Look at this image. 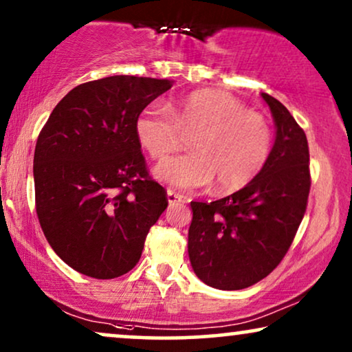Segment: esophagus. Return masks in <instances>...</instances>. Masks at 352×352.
<instances>
[{
	"instance_id": "1",
	"label": "esophagus",
	"mask_w": 352,
	"mask_h": 352,
	"mask_svg": "<svg viewBox=\"0 0 352 352\" xmlns=\"http://www.w3.org/2000/svg\"><path fill=\"white\" fill-rule=\"evenodd\" d=\"M166 195H168V201H170V205L181 204V201H184V197L179 195V194H176V192H173V190H168Z\"/></svg>"
}]
</instances>
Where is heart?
I'll list each match as a JSON object with an SVG mask.
<instances>
[{
	"instance_id": "1",
	"label": "heart",
	"mask_w": 352,
	"mask_h": 352,
	"mask_svg": "<svg viewBox=\"0 0 352 352\" xmlns=\"http://www.w3.org/2000/svg\"><path fill=\"white\" fill-rule=\"evenodd\" d=\"M136 136L153 160H163L192 136L195 152L168 158L157 176L176 189L190 190L214 181L216 190L248 186L271 157L274 131L269 120L242 100L218 89H200L170 105H148L136 118Z\"/></svg>"
}]
</instances>
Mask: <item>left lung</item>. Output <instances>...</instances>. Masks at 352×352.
I'll return each mask as SVG.
<instances>
[{
    "label": "left lung",
    "instance_id": "8db88e82",
    "mask_svg": "<svg viewBox=\"0 0 352 352\" xmlns=\"http://www.w3.org/2000/svg\"><path fill=\"white\" fill-rule=\"evenodd\" d=\"M277 126L263 171L216 201H190L189 258L194 272L219 290L252 287L292 247L311 190L309 146L302 128L276 98L263 93Z\"/></svg>",
    "mask_w": 352,
    "mask_h": 352
}]
</instances>
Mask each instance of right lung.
Segmentation results:
<instances>
[{
  "label": "right lung",
  "instance_id": "right-lung-1",
  "mask_svg": "<svg viewBox=\"0 0 352 352\" xmlns=\"http://www.w3.org/2000/svg\"><path fill=\"white\" fill-rule=\"evenodd\" d=\"M171 86L131 75L78 85L38 134L36 216L51 248L76 272L115 278L141 259L168 197L148 175L134 124Z\"/></svg>",
  "mask_w": 352,
  "mask_h": 352
}]
</instances>
